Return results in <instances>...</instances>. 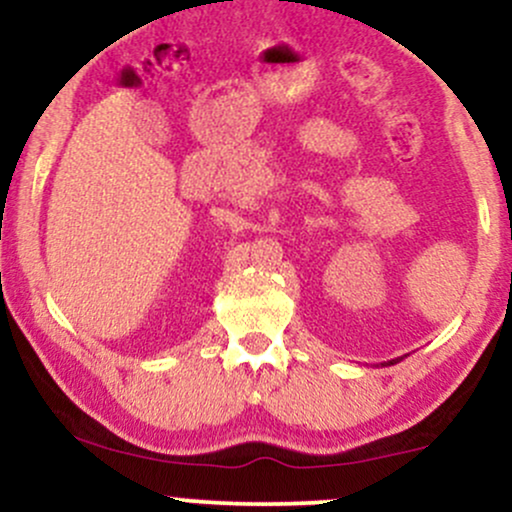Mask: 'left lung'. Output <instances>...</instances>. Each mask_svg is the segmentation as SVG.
I'll return each mask as SVG.
<instances>
[{
	"label": "left lung",
	"mask_w": 512,
	"mask_h": 512,
	"mask_svg": "<svg viewBox=\"0 0 512 512\" xmlns=\"http://www.w3.org/2000/svg\"><path fill=\"white\" fill-rule=\"evenodd\" d=\"M397 361H402V358H395V361H387V366H392V363H397Z\"/></svg>",
	"instance_id": "8db88e82"
}]
</instances>
